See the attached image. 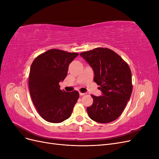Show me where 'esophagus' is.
Returning a JSON list of instances; mask_svg holds the SVG:
<instances>
[{"instance_id": "1", "label": "esophagus", "mask_w": 159, "mask_h": 159, "mask_svg": "<svg viewBox=\"0 0 159 159\" xmlns=\"http://www.w3.org/2000/svg\"><path fill=\"white\" fill-rule=\"evenodd\" d=\"M86 93H81V92H80V95H81V96H83V95H85Z\"/></svg>"}]
</instances>
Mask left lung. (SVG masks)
<instances>
[{"label": "left lung", "instance_id": "1", "mask_svg": "<svg viewBox=\"0 0 159 159\" xmlns=\"http://www.w3.org/2000/svg\"><path fill=\"white\" fill-rule=\"evenodd\" d=\"M80 56L92 67L93 80L100 85L103 93L99 97L91 95L93 102L87 107L89 117L100 123L115 121L122 114L131 98V69L121 56L107 48L81 52Z\"/></svg>", "mask_w": 159, "mask_h": 159}]
</instances>
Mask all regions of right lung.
<instances>
[{"label": "right lung", "mask_w": 159, "mask_h": 159, "mask_svg": "<svg viewBox=\"0 0 159 159\" xmlns=\"http://www.w3.org/2000/svg\"><path fill=\"white\" fill-rule=\"evenodd\" d=\"M79 54L51 49L37 56L30 67L28 85L32 102L40 116L50 123H61L71 115L80 94L61 90L59 83Z\"/></svg>", "instance_id": "add662e5"}]
</instances>
